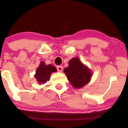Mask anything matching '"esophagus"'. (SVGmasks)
<instances>
[{
  "label": "esophagus",
  "instance_id": "obj_1",
  "mask_svg": "<svg viewBox=\"0 0 128 128\" xmlns=\"http://www.w3.org/2000/svg\"><path fill=\"white\" fill-rule=\"evenodd\" d=\"M57 69H58V71L61 72L62 70V67L61 66H57Z\"/></svg>",
  "mask_w": 128,
  "mask_h": 128
}]
</instances>
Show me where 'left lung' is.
<instances>
[{
  "label": "left lung",
  "instance_id": "1",
  "mask_svg": "<svg viewBox=\"0 0 128 128\" xmlns=\"http://www.w3.org/2000/svg\"><path fill=\"white\" fill-rule=\"evenodd\" d=\"M68 80L73 87L80 88L90 82L92 72L77 58H74L69 62V66L64 70Z\"/></svg>",
  "mask_w": 128,
  "mask_h": 128
}]
</instances>
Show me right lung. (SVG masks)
Wrapping results in <instances>:
<instances>
[{
  "label": "right lung",
  "mask_w": 128,
  "mask_h": 128,
  "mask_svg": "<svg viewBox=\"0 0 128 128\" xmlns=\"http://www.w3.org/2000/svg\"><path fill=\"white\" fill-rule=\"evenodd\" d=\"M56 71V68L54 66L51 64L46 65L44 62L42 61L40 62L39 67L37 68L34 77L39 84H44L46 81L50 80L51 74Z\"/></svg>",
  "instance_id": "obj_1"
}]
</instances>
